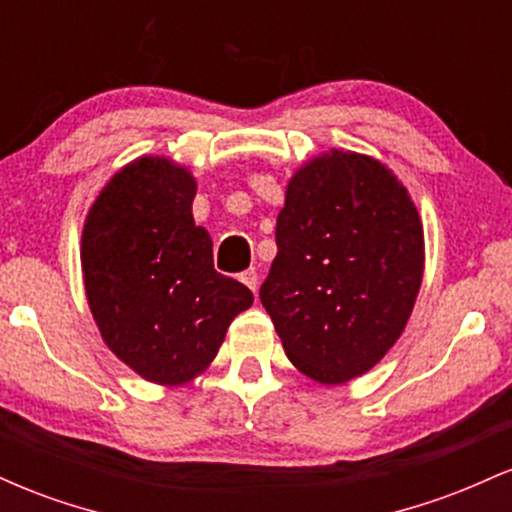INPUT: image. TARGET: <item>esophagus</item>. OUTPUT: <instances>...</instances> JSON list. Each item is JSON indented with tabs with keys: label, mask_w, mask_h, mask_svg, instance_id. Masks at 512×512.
<instances>
[{
	"label": "esophagus",
	"mask_w": 512,
	"mask_h": 512,
	"mask_svg": "<svg viewBox=\"0 0 512 512\" xmlns=\"http://www.w3.org/2000/svg\"><path fill=\"white\" fill-rule=\"evenodd\" d=\"M240 281H243L248 289L255 293L257 291V269H245L243 274H240Z\"/></svg>",
	"instance_id": "1"
}]
</instances>
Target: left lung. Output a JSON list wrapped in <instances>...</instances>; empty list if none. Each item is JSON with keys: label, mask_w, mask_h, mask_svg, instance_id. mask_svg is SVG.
Listing matches in <instances>:
<instances>
[{"label": "left lung", "mask_w": 512, "mask_h": 512, "mask_svg": "<svg viewBox=\"0 0 512 512\" xmlns=\"http://www.w3.org/2000/svg\"><path fill=\"white\" fill-rule=\"evenodd\" d=\"M260 301L291 363L339 385L370 370L407 325L421 276L419 211L383 163L332 151L289 182Z\"/></svg>", "instance_id": "obj_1"}]
</instances>
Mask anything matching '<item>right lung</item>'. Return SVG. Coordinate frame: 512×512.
I'll list each match as a JSON object with an SVG mask.
<instances>
[{
	"mask_svg": "<svg viewBox=\"0 0 512 512\" xmlns=\"http://www.w3.org/2000/svg\"><path fill=\"white\" fill-rule=\"evenodd\" d=\"M195 178L168 158H139L93 202L81 238L88 305L105 344L158 385L187 383L214 361L252 291L214 269L192 219Z\"/></svg>",
	"mask_w": 512,
	"mask_h": 512,
	"instance_id": "right-lung-1",
	"label": "right lung"
}]
</instances>
